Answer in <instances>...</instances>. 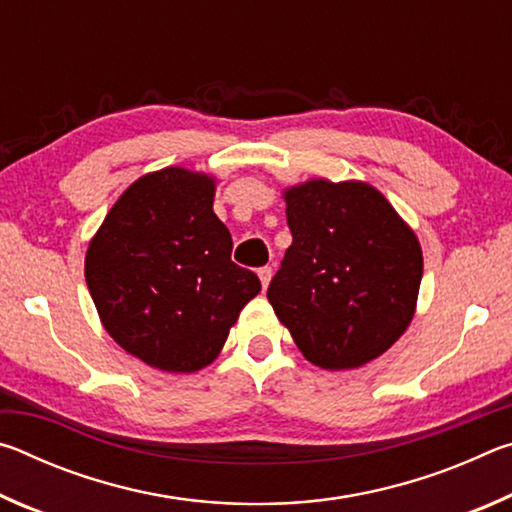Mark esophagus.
Returning <instances> with one entry per match:
<instances>
[{"label": "esophagus", "mask_w": 512, "mask_h": 512, "mask_svg": "<svg viewBox=\"0 0 512 512\" xmlns=\"http://www.w3.org/2000/svg\"><path fill=\"white\" fill-rule=\"evenodd\" d=\"M257 275H259V280H262V287L266 289L268 282H271V277H273V268L271 266H262L257 271Z\"/></svg>", "instance_id": "esophagus-1"}]
</instances>
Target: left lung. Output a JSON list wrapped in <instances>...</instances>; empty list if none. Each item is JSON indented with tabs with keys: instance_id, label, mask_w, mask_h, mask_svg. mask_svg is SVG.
Wrapping results in <instances>:
<instances>
[{
	"instance_id": "left-lung-1",
	"label": "left lung",
	"mask_w": 512,
	"mask_h": 512,
	"mask_svg": "<svg viewBox=\"0 0 512 512\" xmlns=\"http://www.w3.org/2000/svg\"><path fill=\"white\" fill-rule=\"evenodd\" d=\"M284 201L293 244L266 291L275 316L314 366L350 370L377 359L413 320L418 237L359 180H307Z\"/></svg>"
}]
</instances>
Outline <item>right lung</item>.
Masks as SVG:
<instances>
[{
  "label": "right lung",
  "instance_id": "add662e5",
  "mask_svg": "<svg viewBox=\"0 0 512 512\" xmlns=\"http://www.w3.org/2000/svg\"><path fill=\"white\" fill-rule=\"evenodd\" d=\"M214 178L183 167L146 173L117 198L85 255V282L106 332L164 372L212 363L259 277L230 259L212 210Z\"/></svg>",
  "mask_w": 512,
  "mask_h": 512
}]
</instances>
